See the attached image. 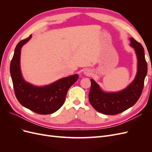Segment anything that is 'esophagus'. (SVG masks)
I'll return each mask as SVG.
<instances>
[{
    "label": "esophagus",
    "mask_w": 152,
    "mask_h": 152,
    "mask_svg": "<svg viewBox=\"0 0 152 152\" xmlns=\"http://www.w3.org/2000/svg\"><path fill=\"white\" fill-rule=\"evenodd\" d=\"M84 73L85 75H91V70H87V69H86V70H85L84 71Z\"/></svg>",
    "instance_id": "34e87169"
}]
</instances>
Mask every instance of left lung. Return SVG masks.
<instances>
[{"instance_id":"obj_1","label":"left lung","mask_w":152,"mask_h":152,"mask_svg":"<svg viewBox=\"0 0 152 152\" xmlns=\"http://www.w3.org/2000/svg\"><path fill=\"white\" fill-rule=\"evenodd\" d=\"M131 46L134 49L137 59V71L135 79L126 89L117 93H106L96 82L91 79L89 99L93 107L105 115H117L132 107L139 99L144 87L147 74L144 48L133 38L129 39Z\"/></svg>"}]
</instances>
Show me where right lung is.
I'll return each instance as SVG.
<instances>
[{
    "instance_id": "add662e5",
    "label": "right lung",
    "mask_w": 152,
    "mask_h": 152,
    "mask_svg": "<svg viewBox=\"0 0 152 152\" xmlns=\"http://www.w3.org/2000/svg\"><path fill=\"white\" fill-rule=\"evenodd\" d=\"M31 37V35L17 44L11 62L10 73L15 96L22 106L31 111L41 115L51 114L63 104L69 88L79 79V75L63 78L43 87L25 81L20 70L21 49Z\"/></svg>"
}]
</instances>
